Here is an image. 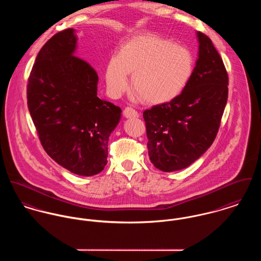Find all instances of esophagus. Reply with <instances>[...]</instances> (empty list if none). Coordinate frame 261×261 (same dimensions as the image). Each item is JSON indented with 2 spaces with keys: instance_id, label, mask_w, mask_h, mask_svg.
Returning <instances> with one entry per match:
<instances>
[{
  "instance_id": "1",
  "label": "esophagus",
  "mask_w": 261,
  "mask_h": 261,
  "mask_svg": "<svg viewBox=\"0 0 261 261\" xmlns=\"http://www.w3.org/2000/svg\"><path fill=\"white\" fill-rule=\"evenodd\" d=\"M123 116L126 119H136V118H139V113L136 110H134L133 108L127 107L123 110Z\"/></svg>"
}]
</instances>
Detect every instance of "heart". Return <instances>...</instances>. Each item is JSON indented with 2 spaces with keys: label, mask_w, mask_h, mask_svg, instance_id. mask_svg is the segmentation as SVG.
I'll use <instances>...</instances> for the list:
<instances>
[{
  "label": "heart",
  "mask_w": 261,
  "mask_h": 261,
  "mask_svg": "<svg viewBox=\"0 0 261 261\" xmlns=\"http://www.w3.org/2000/svg\"><path fill=\"white\" fill-rule=\"evenodd\" d=\"M194 70L193 57L187 47L149 33L134 36L119 49L106 70L109 92L115 96L132 87L150 105L171 101L190 83Z\"/></svg>",
  "instance_id": "1"
}]
</instances>
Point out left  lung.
<instances>
[{
  "label": "left lung",
  "mask_w": 261,
  "mask_h": 261,
  "mask_svg": "<svg viewBox=\"0 0 261 261\" xmlns=\"http://www.w3.org/2000/svg\"><path fill=\"white\" fill-rule=\"evenodd\" d=\"M198 59L185 91L143 112L151 164L169 172L190 166L213 144L228 95V75L212 40L197 32Z\"/></svg>",
  "instance_id": "left-lung-1"
}]
</instances>
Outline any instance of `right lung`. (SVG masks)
<instances>
[{
	"mask_svg": "<svg viewBox=\"0 0 261 261\" xmlns=\"http://www.w3.org/2000/svg\"><path fill=\"white\" fill-rule=\"evenodd\" d=\"M75 47L74 30L67 29L41 48L28 80V108L47 154L74 174L92 176L108 163L121 110L97 96V73L74 56Z\"/></svg>",
	"mask_w": 261,
	"mask_h": 261,
	"instance_id": "1",
	"label": "right lung"
}]
</instances>
